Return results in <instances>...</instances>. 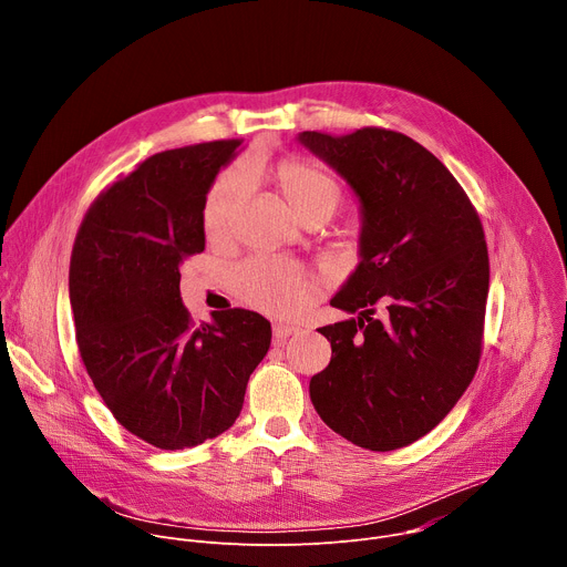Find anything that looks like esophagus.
Here are the masks:
<instances>
[{"mask_svg": "<svg viewBox=\"0 0 567 567\" xmlns=\"http://www.w3.org/2000/svg\"><path fill=\"white\" fill-rule=\"evenodd\" d=\"M293 334H298V328H296V326H287V322H276V326H274V339H276L278 343L287 341V339L293 337Z\"/></svg>", "mask_w": 567, "mask_h": 567, "instance_id": "obj_1", "label": "esophagus"}]
</instances>
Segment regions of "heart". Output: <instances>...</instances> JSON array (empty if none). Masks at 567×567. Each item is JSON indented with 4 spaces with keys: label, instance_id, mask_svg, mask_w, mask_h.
<instances>
[{
    "label": "heart",
    "instance_id": "b5f03b06",
    "mask_svg": "<svg viewBox=\"0 0 567 567\" xmlns=\"http://www.w3.org/2000/svg\"><path fill=\"white\" fill-rule=\"evenodd\" d=\"M271 179L300 221L313 215L330 217L341 202L339 184L307 161H282L271 173ZM247 190L249 177L241 171H228L213 184L204 206V228L210 239H224L230 233ZM233 285L239 298L276 316L300 313L316 291V280L305 269L267 256L251 258L237 267Z\"/></svg>",
    "mask_w": 567,
    "mask_h": 567
}]
</instances>
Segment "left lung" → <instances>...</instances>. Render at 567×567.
Instances as JSON below:
<instances>
[{"label": "left lung", "mask_w": 567, "mask_h": 567, "mask_svg": "<svg viewBox=\"0 0 567 567\" xmlns=\"http://www.w3.org/2000/svg\"><path fill=\"white\" fill-rule=\"evenodd\" d=\"M296 141L350 186L361 215L359 265L330 300L350 316L318 330L332 359L309 381L311 403L361 449L409 446L477 370L489 293L482 224L442 161L406 134L363 127Z\"/></svg>", "instance_id": "left-lung-1"}]
</instances>
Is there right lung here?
Masks as SVG:
<instances>
[{"mask_svg":"<svg viewBox=\"0 0 567 567\" xmlns=\"http://www.w3.org/2000/svg\"><path fill=\"white\" fill-rule=\"evenodd\" d=\"M239 141L158 152L103 193L78 230L69 298L83 363L112 415L166 451L230 429L271 322L249 309L193 326L182 265L206 247L204 206Z\"/></svg>","mask_w":567,"mask_h":567,"instance_id":"obj_1","label":"right lung"}]
</instances>
